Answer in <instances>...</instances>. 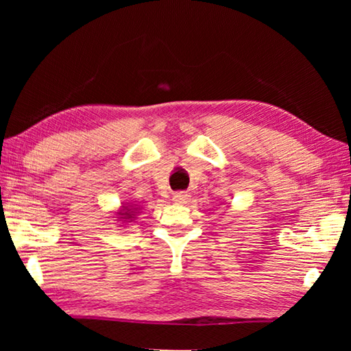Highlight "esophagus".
<instances>
[{
  "mask_svg": "<svg viewBox=\"0 0 351 351\" xmlns=\"http://www.w3.org/2000/svg\"><path fill=\"white\" fill-rule=\"evenodd\" d=\"M189 199H190V195L187 192H176L173 195V201L178 204H186L189 203Z\"/></svg>",
  "mask_w": 351,
  "mask_h": 351,
  "instance_id": "1",
  "label": "esophagus"
}]
</instances>
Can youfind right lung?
Masks as SVG:
<instances>
[{
    "label": "right lung",
    "mask_w": 351,
    "mask_h": 351,
    "mask_svg": "<svg viewBox=\"0 0 351 351\" xmlns=\"http://www.w3.org/2000/svg\"><path fill=\"white\" fill-rule=\"evenodd\" d=\"M139 210H141V207L138 204H132V203L123 204L121 209L116 212L117 221H122V224L123 223H133L134 219L138 218Z\"/></svg>",
    "instance_id": "obj_1"
}]
</instances>
